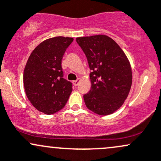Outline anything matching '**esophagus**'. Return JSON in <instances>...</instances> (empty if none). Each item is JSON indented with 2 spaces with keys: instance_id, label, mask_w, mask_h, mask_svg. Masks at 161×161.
Wrapping results in <instances>:
<instances>
[{
  "instance_id": "1",
  "label": "esophagus",
  "mask_w": 161,
  "mask_h": 161,
  "mask_svg": "<svg viewBox=\"0 0 161 161\" xmlns=\"http://www.w3.org/2000/svg\"><path fill=\"white\" fill-rule=\"evenodd\" d=\"M79 82H80V79H76V80H75V81H73V86H78V85H79Z\"/></svg>"
}]
</instances>
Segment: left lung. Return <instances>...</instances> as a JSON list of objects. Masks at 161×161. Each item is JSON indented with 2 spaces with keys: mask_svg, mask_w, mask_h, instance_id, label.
Returning <instances> with one entry per match:
<instances>
[{
  "mask_svg": "<svg viewBox=\"0 0 161 161\" xmlns=\"http://www.w3.org/2000/svg\"><path fill=\"white\" fill-rule=\"evenodd\" d=\"M76 42L87 57L92 87L85 104L98 115L114 113L124 103L132 86V69L125 53L110 37H80Z\"/></svg>",
  "mask_w": 161,
  "mask_h": 161,
  "instance_id": "8db88e82",
  "label": "left lung"
}]
</instances>
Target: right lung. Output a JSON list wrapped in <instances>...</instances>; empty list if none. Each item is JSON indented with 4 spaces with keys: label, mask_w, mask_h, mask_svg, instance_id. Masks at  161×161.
Returning <instances> with one entry per match:
<instances>
[{
    "label": "right lung",
    "mask_w": 161,
    "mask_h": 161,
    "mask_svg": "<svg viewBox=\"0 0 161 161\" xmlns=\"http://www.w3.org/2000/svg\"><path fill=\"white\" fill-rule=\"evenodd\" d=\"M73 38L54 37L44 41L29 56L23 73L28 99L38 111L55 114L64 108L73 84L64 78L62 59Z\"/></svg>",
    "instance_id": "add662e5"
}]
</instances>
